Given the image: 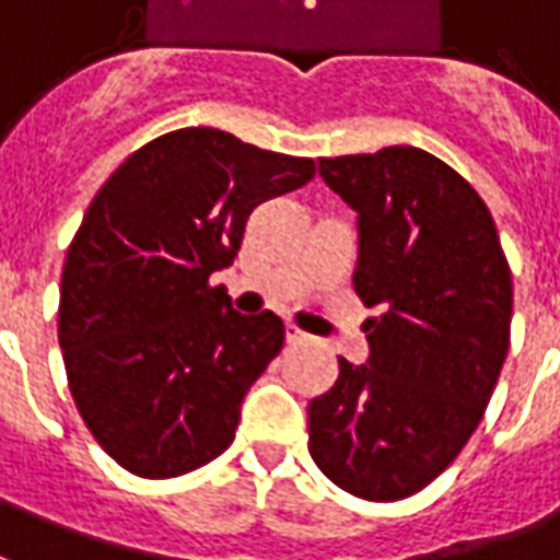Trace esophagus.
Returning <instances> with one entry per match:
<instances>
[{
    "instance_id": "obj_1",
    "label": "esophagus",
    "mask_w": 560,
    "mask_h": 560,
    "mask_svg": "<svg viewBox=\"0 0 560 560\" xmlns=\"http://www.w3.org/2000/svg\"><path fill=\"white\" fill-rule=\"evenodd\" d=\"M288 342H291V346H303V342H308V339H312V336L308 334H303V330H300V327H293V324H288Z\"/></svg>"
}]
</instances>
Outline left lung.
Wrapping results in <instances>:
<instances>
[{
    "label": "left lung",
    "mask_w": 560,
    "mask_h": 560,
    "mask_svg": "<svg viewBox=\"0 0 560 560\" xmlns=\"http://www.w3.org/2000/svg\"><path fill=\"white\" fill-rule=\"evenodd\" d=\"M358 212L354 291L370 361L308 402L318 470L363 500H402L452 464L479 428L510 351L512 272L482 197L421 148L320 158Z\"/></svg>",
    "instance_id": "left-lung-1"
}]
</instances>
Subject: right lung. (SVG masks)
<instances>
[{
  "label": "right lung",
  "mask_w": 560,
  "mask_h": 560,
  "mask_svg": "<svg viewBox=\"0 0 560 560\" xmlns=\"http://www.w3.org/2000/svg\"><path fill=\"white\" fill-rule=\"evenodd\" d=\"M312 175L315 160L187 127L142 144L93 197L62 264L57 334L78 412L124 470L170 479L233 443L284 324L240 315L212 272L260 202Z\"/></svg>",
  "instance_id": "1"
}]
</instances>
